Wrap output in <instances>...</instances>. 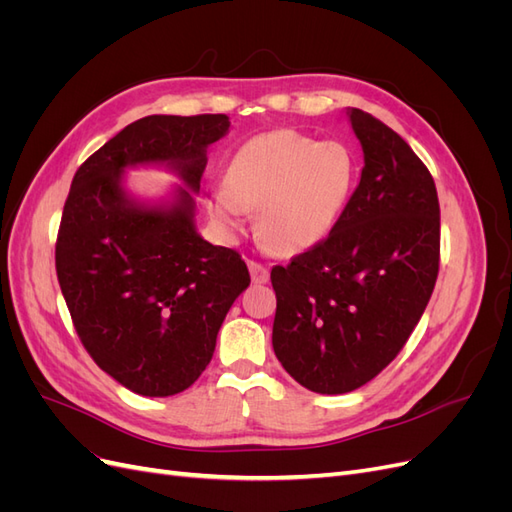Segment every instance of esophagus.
Segmentation results:
<instances>
[{"label":"esophagus","mask_w":512,"mask_h":512,"mask_svg":"<svg viewBox=\"0 0 512 512\" xmlns=\"http://www.w3.org/2000/svg\"><path fill=\"white\" fill-rule=\"evenodd\" d=\"M247 269H250L254 284H267L269 282V269L265 265H260V262L250 260V262H247Z\"/></svg>","instance_id":"34e87169"}]
</instances>
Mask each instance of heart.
<instances>
[{
  "label": "heart",
  "mask_w": 512,
  "mask_h": 512,
  "mask_svg": "<svg viewBox=\"0 0 512 512\" xmlns=\"http://www.w3.org/2000/svg\"><path fill=\"white\" fill-rule=\"evenodd\" d=\"M348 145L297 130H271L245 141L230 158L224 185L207 194L209 218L224 232L260 209V235L273 250L301 254L327 239L354 188Z\"/></svg>",
  "instance_id": "obj_1"
}]
</instances>
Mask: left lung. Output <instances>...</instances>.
Segmentation results:
<instances>
[{"label": "left lung", "instance_id": "8db88e82", "mask_svg": "<svg viewBox=\"0 0 512 512\" xmlns=\"http://www.w3.org/2000/svg\"><path fill=\"white\" fill-rule=\"evenodd\" d=\"M346 115L363 149L361 181L327 239L271 269L275 356L322 395L359 389L395 359L440 262V205L427 166L374 115Z\"/></svg>", "mask_w": 512, "mask_h": 512}]
</instances>
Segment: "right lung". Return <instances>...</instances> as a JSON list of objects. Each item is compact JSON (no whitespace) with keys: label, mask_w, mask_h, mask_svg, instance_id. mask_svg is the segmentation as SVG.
Returning a JSON list of instances; mask_svg holds the SVG:
<instances>
[{"label":"right lung","mask_w":512,"mask_h":512,"mask_svg":"<svg viewBox=\"0 0 512 512\" xmlns=\"http://www.w3.org/2000/svg\"><path fill=\"white\" fill-rule=\"evenodd\" d=\"M226 115H149L76 170L55 247L57 280L83 346L143 397L177 395L209 365L230 305L250 286L235 250L198 235L196 194ZM164 167L162 199L125 188L132 167Z\"/></svg>","instance_id":"obj_1"}]
</instances>
